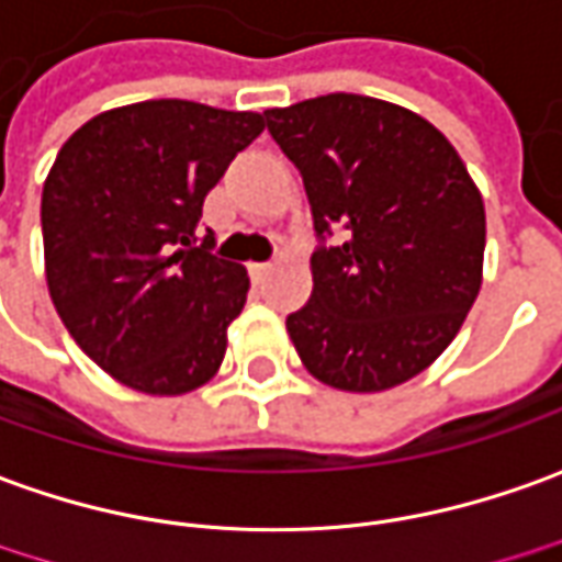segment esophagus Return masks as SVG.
I'll return each instance as SVG.
<instances>
[{
	"mask_svg": "<svg viewBox=\"0 0 562 562\" xmlns=\"http://www.w3.org/2000/svg\"><path fill=\"white\" fill-rule=\"evenodd\" d=\"M269 272H272V262H250V274H254V281H262Z\"/></svg>",
	"mask_w": 562,
	"mask_h": 562,
	"instance_id": "34e87169",
	"label": "esophagus"
}]
</instances>
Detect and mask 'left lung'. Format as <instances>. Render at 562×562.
Wrapping results in <instances>:
<instances>
[{
  "label": "left lung",
  "instance_id": "left-lung-1",
  "mask_svg": "<svg viewBox=\"0 0 562 562\" xmlns=\"http://www.w3.org/2000/svg\"><path fill=\"white\" fill-rule=\"evenodd\" d=\"M303 173L315 232L312 300L288 318L303 367L339 392L404 385L447 351L483 284L486 211L465 161L428 119L363 94L266 110Z\"/></svg>",
  "mask_w": 562,
  "mask_h": 562
}]
</instances>
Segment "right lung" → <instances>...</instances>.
I'll return each mask as SVG.
<instances>
[{"instance_id":"right-lung-1","label":"right lung","mask_w":562,"mask_h":562,"mask_svg":"<svg viewBox=\"0 0 562 562\" xmlns=\"http://www.w3.org/2000/svg\"><path fill=\"white\" fill-rule=\"evenodd\" d=\"M262 112L143 100L94 115L42 186L48 293L76 346L115 382L177 397L211 382L247 269L195 247L201 204L257 140Z\"/></svg>"}]
</instances>
